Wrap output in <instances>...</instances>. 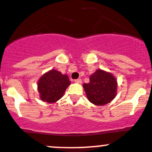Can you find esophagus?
Masks as SVG:
<instances>
[{
  "mask_svg": "<svg viewBox=\"0 0 152 152\" xmlns=\"http://www.w3.org/2000/svg\"><path fill=\"white\" fill-rule=\"evenodd\" d=\"M74 82H76V83H78V84H81L82 83V79H75Z\"/></svg>",
  "mask_w": 152,
  "mask_h": 152,
  "instance_id": "obj_1",
  "label": "esophagus"
}]
</instances>
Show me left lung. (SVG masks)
I'll return each mask as SVG.
<instances>
[{"label":"left lung","instance_id":"obj_1","mask_svg":"<svg viewBox=\"0 0 152 152\" xmlns=\"http://www.w3.org/2000/svg\"><path fill=\"white\" fill-rule=\"evenodd\" d=\"M83 88L91 103L104 105L117 96V80L110 72L98 69L90 76L89 83L83 84Z\"/></svg>","mask_w":152,"mask_h":152}]
</instances>
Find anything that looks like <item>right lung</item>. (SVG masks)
Returning <instances> with one entry per match:
<instances>
[{
    "instance_id": "right-lung-1",
    "label": "right lung",
    "mask_w": 152,
    "mask_h": 152,
    "mask_svg": "<svg viewBox=\"0 0 152 152\" xmlns=\"http://www.w3.org/2000/svg\"><path fill=\"white\" fill-rule=\"evenodd\" d=\"M37 84L40 99L54 103L64 96L66 89L70 85V81L67 75L52 69L42 75Z\"/></svg>"
}]
</instances>
